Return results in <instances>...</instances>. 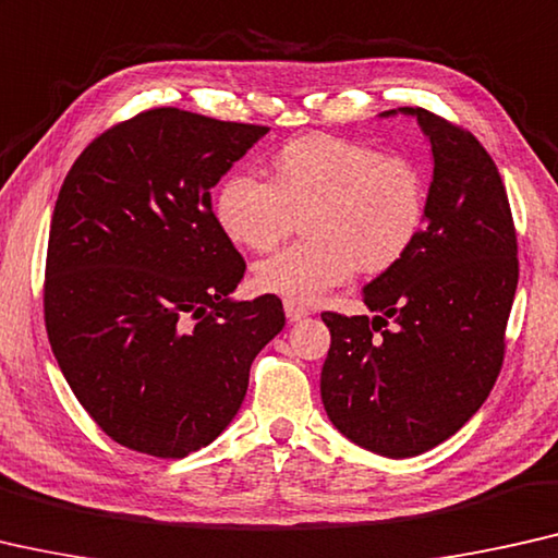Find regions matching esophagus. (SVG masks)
<instances>
[{
    "instance_id": "1",
    "label": "esophagus",
    "mask_w": 558,
    "mask_h": 558,
    "mask_svg": "<svg viewBox=\"0 0 558 558\" xmlns=\"http://www.w3.org/2000/svg\"><path fill=\"white\" fill-rule=\"evenodd\" d=\"M282 307H286V315H288L290 323L301 320L307 315V307L301 305V303H295V301H286V303H282Z\"/></svg>"
}]
</instances>
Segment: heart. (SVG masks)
<instances>
[{
  "label": "heart",
  "instance_id": "b5f03b06",
  "mask_svg": "<svg viewBox=\"0 0 558 558\" xmlns=\"http://www.w3.org/2000/svg\"><path fill=\"white\" fill-rule=\"evenodd\" d=\"M428 187L418 165L355 140L307 135L270 160V180L232 174L215 218L235 245L268 253L305 222L307 240L257 263L255 286L315 303L353 276L393 270L426 226Z\"/></svg>",
  "mask_w": 558,
  "mask_h": 558
}]
</instances>
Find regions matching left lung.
Listing matches in <instances>:
<instances>
[{
	"label": "left lung",
	"mask_w": 558,
	"mask_h": 558,
	"mask_svg": "<svg viewBox=\"0 0 558 558\" xmlns=\"http://www.w3.org/2000/svg\"><path fill=\"white\" fill-rule=\"evenodd\" d=\"M390 110L386 114H393ZM434 182L413 251L363 288L376 315H320L328 418L353 444L409 459L451 438L481 409L504 365L519 282L511 205L486 147L423 107Z\"/></svg>",
	"instance_id": "left-lung-1"
}]
</instances>
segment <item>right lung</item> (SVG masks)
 I'll return each mask as SVG.
<instances>
[{
    "label": "right lung",
    "instance_id": "obj_1",
    "mask_svg": "<svg viewBox=\"0 0 558 558\" xmlns=\"http://www.w3.org/2000/svg\"><path fill=\"white\" fill-rule=\"evenodd\" d=\"M265 132L155 107L105 130L66 172L45 326L82 409L124 448L185 459L213 444L286 326L276 295L230 301L245 260L210 203Z\"/></svg>",
    "mask_w": 558,
    "mask_h": 558
}]
</instances>
